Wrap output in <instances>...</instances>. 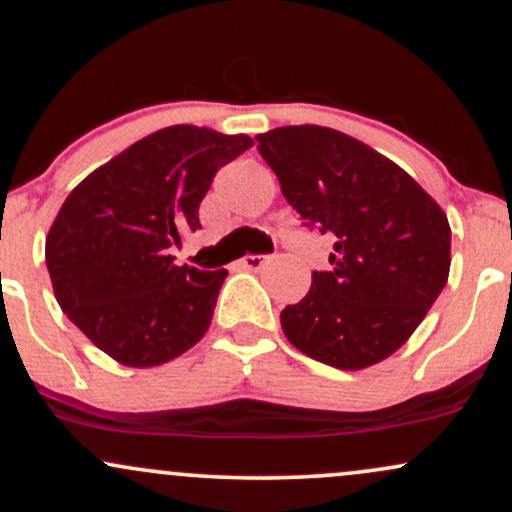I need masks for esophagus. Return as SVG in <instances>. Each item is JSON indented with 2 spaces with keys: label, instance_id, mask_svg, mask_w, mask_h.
I'll use <instances>...</instances> for the list:
<instances>
[{
  "label": "esophagus",
  "instance_id": "obj_1",
  "mask_svg": "<svg viewBox=\"0 0 512 512\" xmlns=\"http://www.w3.org/2000/svg\"><path fill=\"white\" fill-rule=\"evenodd\" d=\"M266 261H268V256H261V254H249V256L241 258L239 266H241V268H246V271H261V268L266 266Z\"/></svg>",
  "mask_w": 512,
  "mask_h": 512
}]
</instances>
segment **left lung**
I'll list each match as a JSON object with an SVG mask.
<instances>
[{"label": "left lung", "mask_w": 512, "mask_h": 512, "mask_svg": "<svg viewBox=\"0 0 512 512\" xmlns=\"http://www.w3.org/2000/svg\"><path fill=\"white\" fill-rule=\"evenodd\" d=\"M258 152L304 225L333 234L331 271L280 312L287 341L319 363L363 370L396 353L450 275V222L377 149L321 125L256 135Z\"/></svg>", "instance_id": "obj_1"}]
</instances>
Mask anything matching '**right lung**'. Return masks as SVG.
<instances>
[{
	"mask_svg": "<svg viewBox=\"0 0 512 512\" xmlns=\"http://www.w3.org/2000/svg\"><path fill=\"white\" fill-rule=\"evenodd\" d=\"M254 140L171 125L101 164L67 195L45 263L67 319L125 367H157L210 329L227 271L176 266L169 249L200 227L220 166Z\"/></svg>",
	"mask_w": 512,
	"mask_h": 512,
	"instance_id": "right-lung-1",
	"label": "right lung"
}]
</instances>
